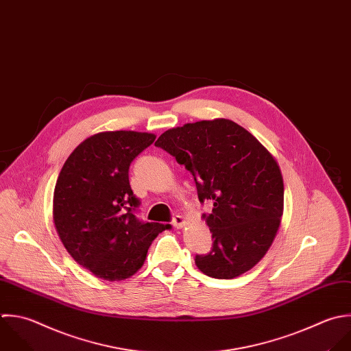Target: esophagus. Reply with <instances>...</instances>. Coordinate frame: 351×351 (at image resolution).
Instances as JSON below:
<instances>
[{"label":"esophagus","mask_w":351,"mask_h":351,"mask_svg":"<svg viewBox=\"0 0 351 351\" xmlns=\"http://www.w3.org/2000/svg\"><path fill=\"white\" fill-rule=\"evenodd\" d=\"M172 224L175 228H183L186 226V219L182 215H176L172 220Z\"/></svg>","instance_id":"1"}]
</instances>
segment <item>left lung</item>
I'll return each instance as SVG.
<instances>
[{
  "instance_id": "8db88e82",
  "label": "left lung",
  "mask_w": 351,
  "mask_h": 351,
  "mask_svg": "<svg viewBox=\"0 0 351 351\" xmlns=\"http://www.w3.org/2000/svg\"><path fill=\"white\" fill-rule=\"evenodd\" d=\"M194 176L202 215L213 239L210 253L195 265L215 279H234L250 271L271 247L283 215L285 184L269 150L246 128L228 119L175 127L154 143Z\"/></svg>"
}]
</instances>
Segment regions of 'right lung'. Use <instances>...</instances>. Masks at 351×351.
Returning <instances> with one entry per match:
<instances>
[{"label": "right lung", "instance_id": "obj_1", "mask_svg": "<svg viewBox=\"0 0 351 351\" xmlns=\"http://www.w3.org/2000/svg\"><path fill=\"white\" fill-rule=\"evenodd\" d=\"M154 134L106 131L84 139L64 162L53 195L56 231L71 257L95 278L136 274L154 238L169 224L141 223L128 169Z\"/></svg>", "mask_w": 351, "mask_h": 351}]
</instances>
